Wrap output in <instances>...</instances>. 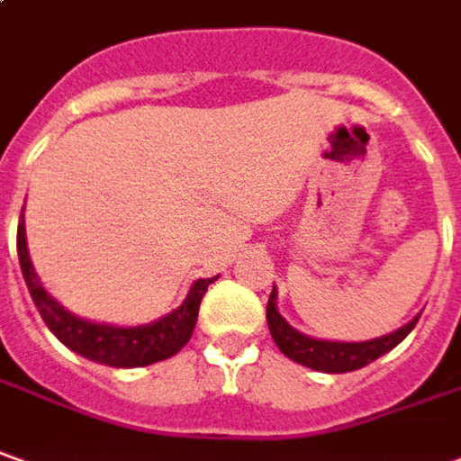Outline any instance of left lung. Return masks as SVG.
Here are the masks:
<instances>
[{"mask_svg":"<svg viewBox=\"0 0 461 461\" xmlns=\"http://www.w3.org/2000/svg\"><path fill=\"white\" fill-rule=\"evenodd\" d=\"M416 321H419V315L414 321L402 325L399 330L388 333V336L361 340V343L321 340V338H310L295 330L280 315V310H277V287H272L270 303H267V325H270L272 340L277 343V348L283 350L287 358L300 363V366H308L312 371H322V374H348V371H358L363 366L374 363L384 353L396 348L403 338L414 330Z\"/></svg>","mask_w":461,"mask_h":461,"instance_id":"1","label":"left lung"}]
</instances>
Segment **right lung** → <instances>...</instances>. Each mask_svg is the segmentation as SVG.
I'll return each instance as SVG.
<instances>
[{
	"label": "right lung",
	"instance_id": "obj_1",
	"mask_svg": "<svg viewBox=\"0 0 461 461\" xmlns=\"http://www.w3.org/2000/svg\"><path fill=\"white\" fill-rule=\"evenodd\" d=\"M17 255H20L22 275L30 287L34 305L40 310L42 321L47 322V328L58 336L59 343H65L68 348L87 361L113 366V368H139V366H151V363L176 356L178 350L189 343L191 333H194L206 287L217 280V277L196 280L191 285L189 295L184 297V303L158 321L136 325V328H118L111 322H93L77 318L75 312L62 308L42 287L32 267L30 249H27L24 214L20 217V227H17Z\"/></svg>",
	"mask_w": 461,
	"mask_h": 461
}]
</instances>
